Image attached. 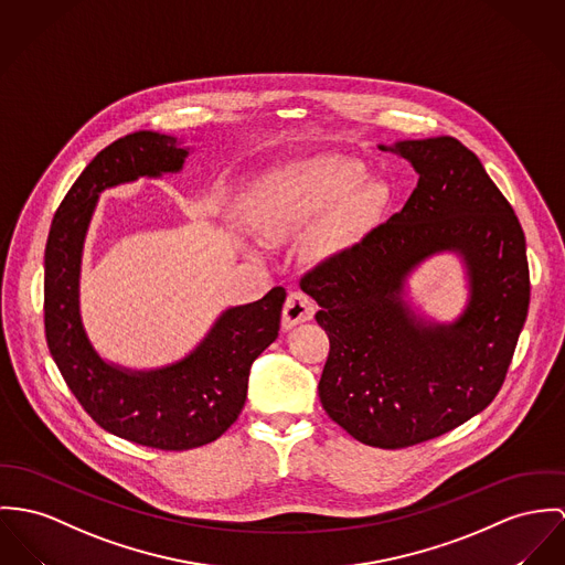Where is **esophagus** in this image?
Wrapping results in <instances>:
<instances>
[{
	"label": "esophagus",
	"mask_w": 565,
	"mask_h": 565,
	"mask_svg": "<svg viewBox=\"0 0 565 565\" xmlns=\"http://www.w3.org/2000/svg\"><path fill=\"white\" fill-rule=\"evenodd\" d=\"M316 305L305 295V292H290L286 303H284V318H281V327L284 329H292L301 322H307L313 318Z\"/></svg>",
	"instance_id": "esophagus-1"
}]
</instances>
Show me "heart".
I'll use <instances>...</instances> for the list:
<instances>
[{
	"instance_id": "obj_1",
	"label": "heart",
	"mask_w": 565,
	"mask_h": 565,
	"mask_svg": "<svg viewBox=\"0 0 565 565\" xmlns=\"http://www.w3.org/2000/svg\"><path fill=\"white\" fill-rule=\"evenodd\" d=\"M359 168L340 159H316L277 168L258 178L243 198V217L264 241H281L313 225L307 238L311 256H329L350 245L387 202L385 184L352 181Z\"/></svg>"
}]
</instances>
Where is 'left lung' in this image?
<instances>
[{
	"instance_id": "left-lung-1",
	"label": "left lung",
	"mask_w": 565,
	"mask_h": 565,
	"mask_svg": "<svg viewBox=\"0 0 565 565\" xmlns=\"http://www.w3.org/2000/svg\"><path fill=\"white\" fill-rule=\"evenodd\" d=\"M419 174L404 209L301 277L329 335L318 383L327 415L365 445L402 449L445 435L501 390L529 309L526 245L514 209L456 137L381 146ZM456 250L472 297L454 326L403 303L405 277Z\"/></svg>"
}]
</instances>
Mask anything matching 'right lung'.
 Returning a JSON list of instances; mask_svg holds the SVG:
<instances>
[{"mask_svg":"<svg viewBox=\"0 0 565 565\" xmlns=\"http://www.w3.org/2000/svg\"><path fill=\"white\" fill-rule=\"evenodd\" d=\"M189 154L175 137L139 130L100 150L62 200L44 249V333L68 390L107 433L163 451L217 440L241 415L252 363L279 331L286 290L232 307L189 356L152 372L105 363L79 313V268L87 225L103 189L139 175L178 172Z\"/></svg>","mask_w":565,"mask_h":565,"instance_id":"obj_1","label":"right lung"}]
</instances>
